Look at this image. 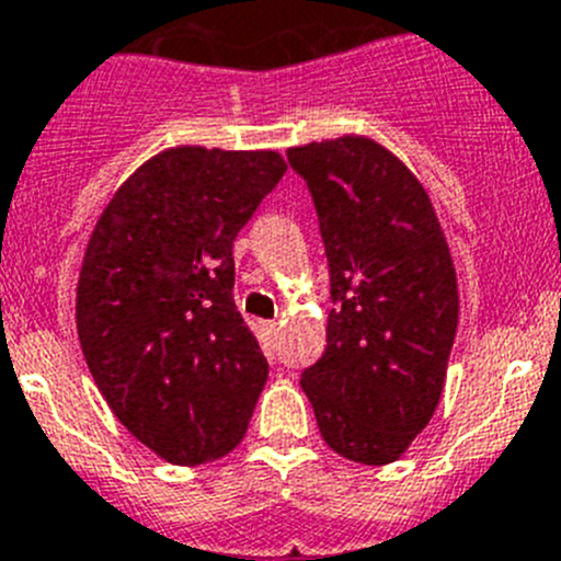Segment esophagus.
Masks as SVG:
<instances>
[{
  "mask_svg": "<svg viewBox=\"0 0 561 561\" xmlns=\"http://www.w3.org/2000/svg\"><path fill=\"white\" fill-rule=\"evenodd\" d=\"M265 330H268L271 335H276V332H279V321H268V324H265Z\"/></svg>",
  "mask_w": 561,
  "mask_h": 561,
  "instance_id": "esophagus-1",
  "label": "esophagus"
}]
</instances>
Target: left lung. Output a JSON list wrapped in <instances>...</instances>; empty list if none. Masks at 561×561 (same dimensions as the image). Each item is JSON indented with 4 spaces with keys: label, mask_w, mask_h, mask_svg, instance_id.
<instances>
[{
    "label": "left lung",
    "mask_w": 561,
    "mask_h": 561,
    "mask_svg": "<svg viewBox=\"0 0 561 561\" xmlns=\"http://www.w3.org/2000/svg\"><path fill=\"white\" fill-rule=\"evenodd\" d=\"M330 262L327 350L301 375L337 456L382 467L436 411L458 327L450 245L425 186L357 134L287 150Z\"/></svg>",
    "instance_id": "1"
}]
</instances>
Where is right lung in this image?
Returning a JSON list of instances; mask_svg holds the SVG:
<instances>
[{"label": "right lung", "mask_w": 561, "mask_h": 561, "mask_svg": "<svg viewBox=\"0 0 561 561\" xmlns=\"http://www.w3.org/2000/svg\"><path fill=\"white\" fill-rule=\"evenodd\" d=\"M285 170L276 150H161L89 237L80 350L114 416L164 461L206 463L243 442L268 360L234 307L231 245Z\"/></svg>", "instance_id": "obj_1"}]
</instances>
